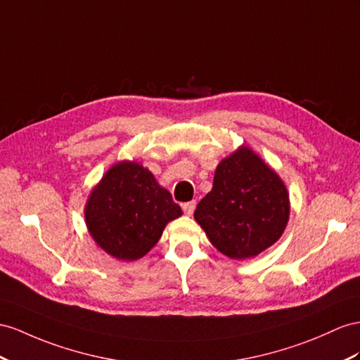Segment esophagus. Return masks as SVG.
<instances>
[{
	"instance_id": "34e87169",
	"label": "esophagus",
	"mask_w": 360,
	"mask_h": 360,
	"mask_svg": "<svg viewBox=\"0 0 360 360\" xmlns=\"http://www.w3.org/2000/svg\"><path fill=\"white\" fill-rule=\"evenodd\" d=\"M195 208H196V200H190V202H186V204L182 205L184 213L188 214V216H191V214H193V211H195Z\"/></svg>"
}]
</instances>
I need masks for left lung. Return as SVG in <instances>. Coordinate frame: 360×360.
Returning <instances> with one entry per match:
<instances>
[{
    "mask_svg": "<svg viewBox=\"0 0 360 360\" xmlns=\"http://www.w3.org/2000/svg\"><path fill=\"white\" fill-rule=\"evenodd\" d=\"M284 182L248 146L219 162L213 188L195 211L196 222L217 251L234 260L272 246L289 222Z\"/></svg>",
    "mask_w": 360,
    "mask_h": 360,
    "instance_id": "obj_1",
    "label": "left lung"
}]
</instances>
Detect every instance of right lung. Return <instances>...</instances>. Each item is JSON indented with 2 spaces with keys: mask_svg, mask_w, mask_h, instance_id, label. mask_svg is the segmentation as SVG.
<instances>
[{
  "mask_svg": "<svg viewBox=\"0 0 360 360\" xmlns=\"http://www.w3.org/2000/svg\"><path fill=\"white\" fill-rule=\"evenodd\" d=\"M182 210L169 190L135 161L114 164L92 188L85 220L94 242L117 260L141 259Z\"/></svg>",
  "mask_w": 360,
  "mask_h": 360,
  "instance_id": "1",
  "label": "right lung"
}]
</instances>
